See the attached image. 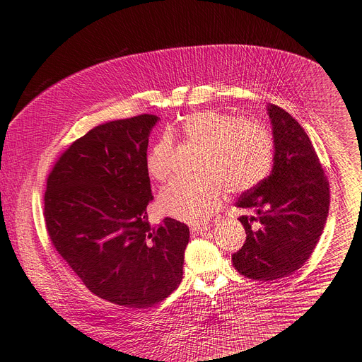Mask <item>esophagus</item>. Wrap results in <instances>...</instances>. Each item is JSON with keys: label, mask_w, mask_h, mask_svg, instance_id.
Returning <instances> with one entry per match:
<instances>
[{"label": "esophagus", "mask_w": 362, "mask_h": 362, "mask_svg": "<svg viewBox=\"0 0 362 362\" xmlns=\"http://www.w3.org/2000/svg\"><path fill=\"white\" fill-rule=\"evenodd\" d=\"M208 228H209V226H206V224L192 226L190 227V233H192V235H199V234H204L205 231H208Z\"/></svg>", "instance_id": "esophagus-1"}]
</instances>
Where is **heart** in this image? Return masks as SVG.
<instances>
[{"mask_svg": "<svg viewBox=\"0 0 362 362\" xmlns=\"http://www.w3.org/2000/svg\"><path fill=\"white\" fill-rule=\"evenodd\" d=\"M202 147L198 179L179 177L158 197L163 214L189 224H201L218 209L226 189L242 194L271 172L275 157L272 134L263 125L216 109L186 115L177 127L168 128L153 144L146 160L148 175L165 182L173 173L175 138Z\"/></svg>", "mask_w": 362, "mask_h": 362, "instance_id": "b5f03b06", "label": "heart"}]
</instances>
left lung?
<instances>
[{
	"label": "left lung",
	"instance_id": "8db88e82",
	"mask_svg": "<svg viewBox=\"0 0 362 362\" xmlns=\"http://www.w3.org/2000/svg\"><path fill=\"white\" fill-rule=\"evenodd\" d=\"M275 157L272 173L235 204L246 242L231 256L233 267L250 279L275 281L293 275L315 252L330 204L329 180L315 147L297 120L269 105Z\"/></svg>",
	"mask_w": 362,
	"mask_h": 362
}]
</instances>
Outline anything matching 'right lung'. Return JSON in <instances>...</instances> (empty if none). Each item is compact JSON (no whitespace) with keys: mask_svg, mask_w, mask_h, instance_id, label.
I'll return each mask as SVG.
<instances>
[{"mask_svg":"<svg viewBox=\"0 0 362 362\" xmlns=\"http://www.w3.org/2000/svg\"><path fill=\"white\" fill-rule=\"evenodd\" d=\"M158 117L138 115L95 127L58 157L46 179L51 242L88 290L109 303L148 308L183 275L189 227L148 223V136Z\"/></svg>","mask_w":362,"mask_h":362,"instance_id":"1","label":"right lung"}]
</instances>
